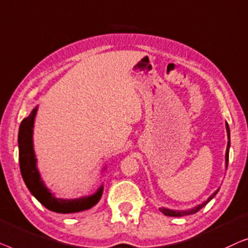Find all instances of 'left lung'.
<instances>
[{"label":"left lung","mask_w":248,"mask_h":248,"mask_svg":"<svg viewBox=\"0 0 248 248\" xmlns=\"http://www.w3.org/2000/svg\"><path fill=\"white\" fill-rule=\"evenodd\" d=\"M226 130H227V137H228V142H227V148H226V154H225V164H226V170H227L228 166V158H229V147H230V130H229V125L226 123ZM219 189H217L212 193L210 197H209L207 200L202 202V203L195 205V207L191 208V209H186V210H173V209H169V208H159V211L163 212L165 216H169V217H183V216H189V215H193L195 212H198L200 209L204 207L205 204L208 203L209 201H211L212 199L216 197V194L218 193Z\"/></svg>","instance_id":"8db88e82"}]
</instances>
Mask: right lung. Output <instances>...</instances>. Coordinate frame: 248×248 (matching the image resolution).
I'll use <instances>...</instances> for the list:
<instances>
[{
    "label": "right lung",
    "mask_w": 248,
    "mask_h": 248,
    "mask_svg": "<svg viewBox=\"0 0 248 248\" xmlns=\"http://www.w3.org/2000/svg\"><path fill=\"white\" fill-rule=\"evenodd\" d=\"M37 112L38 106L33 108L29 116L22 120L18 135L20 170L28 190L44 207L57 214H76L89 210L100 201L103 193V184L91 195L78 199H62L56 197L41 179L33 148V127ZM106 170L107 166H104L102 170Z\"/></svg>",
    "instance_id": "right-lung-1"
}]
</instances>
